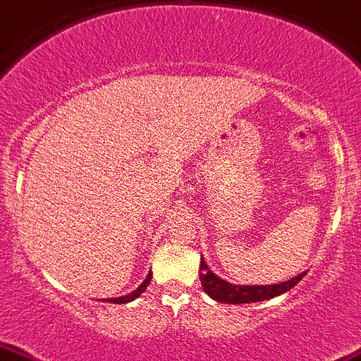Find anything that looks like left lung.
<instances>
[{"label": "left lung", "mask_w": 361, "mask_h": 361, "mask_svg": "<svg viewBox=\"0 0 361 361\" xmlns=\"http://www.w3.org/2000/svg\"><path fill=\"white\" fill-rule=\"evenodd\" d=\"M200 280H202V286L204 293H208L213 300L221 303H255V302H263V300L275 298V296L285 293L293 288V286L298 283L302 278L307 275V271L300 273L298 276L291 278L288 281L276 283V285H253V286H243V285H233V283H228L221 280L220 276L214 275V273L209 270L208 264L203 262L200 264Z\"/></svg>", "instance_id": "8db88e82"}]
</instances>
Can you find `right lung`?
I'll return each instance as SVG.
<instances>
[{
	"label": "right lung",
	"instance_id": "right-lung-1",
	"mask_svg": "<svg viewBox=\"0 0 361 361\" xmlns=\"http://www.w3.org/2000/svg\"><path fill=\"white\" fill-rule=\"evenodd\" d=\"M152 276H153V273L149 271L148 276H147V280L141 283V285L135 291H131L130 295L120 296V298H106V302H109V303H128V302H133V300L138 298V296L143 293L145 290H147V286L149 285V281H152ZM103 302H104V300H103Z\"/></svg>",
	"mask_w": 361,
	"mask_h": 361
}]
</instances>
